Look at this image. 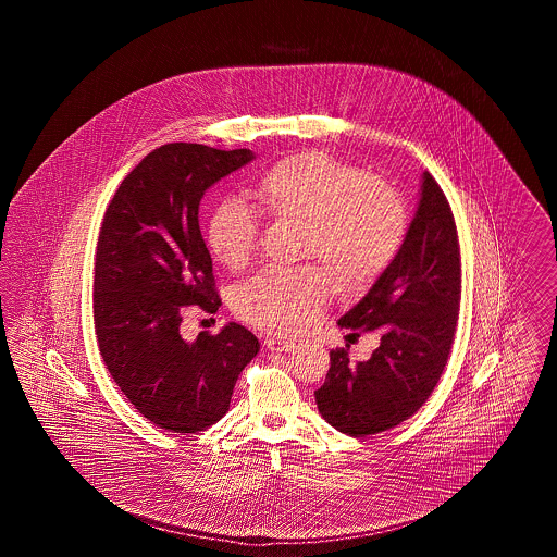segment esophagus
I'll list each match as a JSON object with an SVG mask.
<instances>
[{
    "label": "esophagus",
    "instance_id": "1",
    "mask_svg": "<svg viewBox=\"0 0 557 557\" xmlns=\"http://www.w3.org/2000/svg\"><path fill=\"white\" fill-rule=\"evenodd\" d=\"M267 348L269 350H275V352H288L294 348V343L288 341V338H280V336H271V338H267L265 341Z\"/></svg>",
    "mask_w": 557,
    "mask_h": 557
}]
</instances>
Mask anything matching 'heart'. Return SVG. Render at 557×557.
<instances>
[{
	"instance_id": "b5f03b06",
	"label": "heart",
	"mask_w": 557,
	"mask_h": 557,
	"mask_svg": "<svg viewBox=\"0 0 557 557\" xmlns=\"http://www.w3.org/2000/svg\"><path fill=\"white\" fill-rule=\"evenodd\" d=\"M263 211L305 221L302 255L334 269L348 286L373 282L397 257L407 236V209L395 187L321 152L273 164L255 187ZM259 219L239 200H223L207 219L205 238L214 261L238 271L259 246ZM332 296L321 265L267 267L239 284L238 315L275 334L311 327Z\"/></svg>"
}]
</instances>
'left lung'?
Segmentation results:
<instances>
[{
  "mask_svg": "<svg viewBox=\"0 0 557 557\" xmlns=\"http://www.w3.org/2000/svg\"><path fill=\"white\" fill-rule=\"evenodd\" d=\"M461 300V255L447 196L425 171L416 216L395 261L341 318V327L380 334L368 361L348 346L330 352L315 391L319 413L348 436H370L409 420L438 384ZM359 334V332H357Z\"/></svg>",
  "mask_w": 557,
  "mask_h": 557,
  "instance_id": "left-lung-1",
  "label": "left lung"
}]
</instances>
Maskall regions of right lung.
Returning a JSON list of instances; mask_svg holds the SVG:
<instances>
[{
    "label": "right lung",
    "mask_w": 557,
    "mask_h": 557,
    "mask_svg": "<svg viewBox=\"0 0 557 557\" xmlns=\"http://www.w3.org/2000/svg\"><path fill=\"white\" fill-rule=\"evenodd\" d=\"M255 159L246 148L164 144L112 196L96 248L94 323L112 380L152 424L191 434L230 409L239 371L259 341L239 323L219 334H180L187 307L216 313L198 207L209 187Z\"/></svg>",
    "instance_id": "right-lung-1"
}]
</instances>
